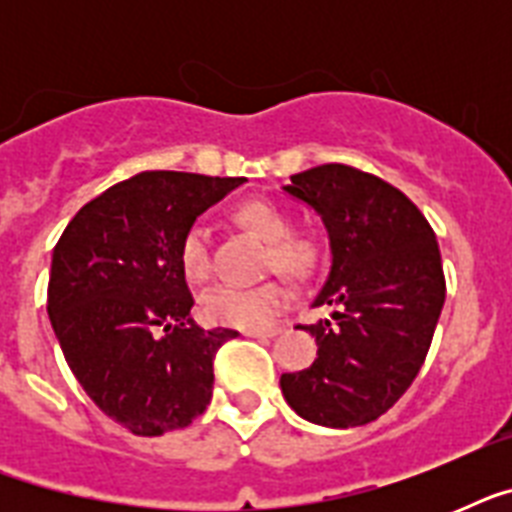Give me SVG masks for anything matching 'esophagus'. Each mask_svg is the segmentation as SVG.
Returning a JSON list of instances; mask_svg holds the SVG:
<instances>
[{
	"label": "esophagus",
	"instance_id": "obj_1",
	"mask_svg": "<svg viewBox=\"0 0 512 512\" xmlns=\"http://www.w3.org/2000/svg\"><path fill=\"white\" fill-rule=\"evenodd\" d=\"M281 332V327H276V324H273V327H257V329H247V332H244V335L247 337H257V340H268V337H276Z\"/></svg>",
	"mask_w": 512,
	"mask_h": 512
}]
</instances>
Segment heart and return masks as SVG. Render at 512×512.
Instances as JSON below:
<instances>
[{
    "label": "heart",
    "mask_w": 512,
    "mask_h": 512,
    "mask_svg": "<svg viewBox=\"0 0 512 512\" xmlns=\"http://www.w3.org/2000/svg\"><path fill=\"white\" fill-rule=\"evenodd\" d=\"M233 217L241 228L271 244V265L279 271L303 279L313 273L319 263V244L311 236H292L289 217L273 201L249 199L233 209ZM180 268L185 279L201 281L212 273V255H209V231L204 225H191L185 231L180 249ZM289 305V289L281 281H265L257 287H215L201 297L199 311L209 324L236 329H257L273 321Z\"/></svg>",
    "instance_id": "b5f03b06"
}]
</instances>
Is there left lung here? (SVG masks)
Here are the masks:
<instances>
[{"instance_id": "1", "label": "left lung", "mask_w": 512, "mask_h": 512, "mask_svg": "<svg viewBox=\"0 0 512 512\" xmlns=\"http://www.w3.org/2000/svg\"><path fill=\"white\" fill-rule=\"evenodd\" d=\"M284 191L327 225L332 271L313 305L335 313L297 327L316 337L319 358L281 374V393L308 422L366 425L404 396L428 356L446 300L436 233L398 188L348 164L292 175Z\"/></svg>"}]
</instances>
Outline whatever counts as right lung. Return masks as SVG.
Masks as SVG:
<instances>
[{
	"label": "right lung",
	"mask_w": 512,
	"mask_h": 512,
	"mask_svg": "<svg viewBox=\"0 0 512 512\" xmlns=\"http://www.w3.org/2000/svg\"><path fill=\"white\" fill-rule=\"evenodd\" d=\"M244 177L140 172L87 201L55 244L47 313L84 393L135 436L188 428L236 329H201L180 268L196 217Z\"/></svg>",
	"instance_id": "right-lung-1"
}]
</instances>
